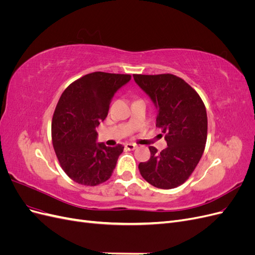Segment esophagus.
<instances>
[{"label": "esophagus", "mask_w": 255, "mask_h": 255, "mask_svg": "<svg viewBox=\"0 0 255 255\" xmlns=\"http://www.w3.org/2000/svg\"><path fill=\"white\" fill-rule=\"evenodd\" d=\"M125 146H126V149L128 150V151H133L137 148V145L134 144V143H127Z\"/></svg>", "instance_id": "1"}]
</instances>
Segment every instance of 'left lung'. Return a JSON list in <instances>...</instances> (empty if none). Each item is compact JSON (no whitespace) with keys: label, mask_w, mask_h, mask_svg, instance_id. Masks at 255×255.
Masks as SVG:
<instances>
[{"label":"left lung","mask_w":255,"mask_h":255,"mask_svg":"<svg viewBox=\"0 0 255 255\" xmlns=\"http://www.w3.org/2000/svg\"><path fill=\"white\" fill-rule=\"evenodd\" d=\"M134 80L157 109L156 127L165 134L167 148L149 146L151 156L138 165L143 179L160 189L180 186L194 172L204 152L207 115L198 92L179 76L134 74Z\"/></svg>","instance_id":"obj_1"}]
</instances>
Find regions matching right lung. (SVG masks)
I'll list each match as a JSON object with an SVG mask.
<instances>
[{
	"mask_svg": "<svg viewBox=\"0 0 255 255\" xmlns=\"http://www.w3.org/2000/svg\"><path fill=\"white\" fill-rule=\"evenodd\" d=\"M129 74L92 72L69 85L52 119V142L61 169L74 182L97 186L107 181L123 152L122 144L97 143L99 127L115 92Z\"/></svg>",
	"mask_w": 255,
	"mask_h": 255,
	"instance_id": "1",
	"label": "right lung"
}]
</instances>
